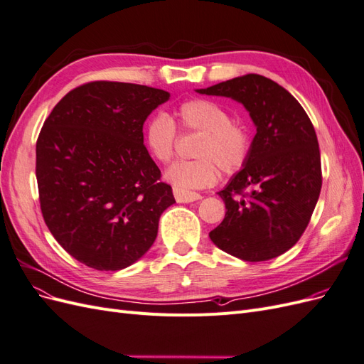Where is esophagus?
Masks as SVG:
<instances>
[{
  "instance_id": "1",
  "label": "esophagus",
  "mask_w": 364,
  "mask_h": 364,
  "mask_svg": "<svg viewBox=\"0 0 364 364\" xmlns=\"http://www.w3.org/2000/svg\"><path fill=\"white\" fill-rule=\"evenodd\" d=\"M173 194H174V199L178 200L179 203H190V202H196V200L202 199L200 194L191 193V191H182V190H178V188L173 190Z\"/></svg>"
}]
</instances>
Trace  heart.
Wrapping results in <instances>:
<instances>
[{
    "instance_id": "obj_1",
    "label": "heart",
    "mask_w": 364,
    "mask_h": 364,
    "mask_svg": "<svg viewBox=\"0 0 364 364\" xmlns=\"http://www.w3.org/2000/svg\"><path fill=\"white\" fill-rule=\"evenodd\" d=\"M181 126L200 134L193 155L197 159L181 161L165 173L174 188L182 191L200 190L213 185L218 178V169L234 174L243 168L250 149L252 135L249 127L238 119H230L228 109L208 98H191L176 109ZM178 129L174 121L165 114H158L149 119L144 127V144L150 156L168 164L176 150Z\"/></svg>"
}]
</instances>
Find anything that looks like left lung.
I'll return each mask as SVG.
<instances>
[{
  "instance_id": "obj_1",
  "label": "left lung",
  "mask_w": 364,
  "mask_h": 364,
  "mask_svg": "<svg viewBox=\"0 0 364 364\" xmlns=\"http://www.w3.org/2000/svg\"><path fill=\"white\" fill-rule=\"evenodd\" d=\"M197 92L241 103L257 127L243 168L218 191L226 214L209 238L229 255L250 262L282 255L302 237L322 188L313 123L287 90L259 74Z\"/></svg>"
}]
</instances>
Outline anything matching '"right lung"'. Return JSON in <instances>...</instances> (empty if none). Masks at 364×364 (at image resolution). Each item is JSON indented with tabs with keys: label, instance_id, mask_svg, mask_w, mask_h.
<instances>
[{
	"label": "right lung",
	"instance_id": "right-lung-1",
	"mask_svg": "<svg viewBox=\"0 0 364 364\" xmlns=\"http://www.w3.org/2000/svg\"><path fill=\"white\" fill-rule=\"evenodd\" d=\"M167 91L90 82L54 106L36 142L43 220L58 243L95 270L138 261L174 203L171 186L144 146L142 126Z\"/></svg>",
	"mask_w": 364,
	"mask_h": 364
}]
</instances>
